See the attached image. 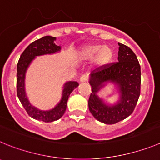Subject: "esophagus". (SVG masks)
I'll use <instances>...</instances> for the list:
<instances>
[{"label":"esophagus","instance_id":"obj_1","mask_svg":"<svg viewBox=\"0 0 160 160\" xmlns=\"http://www.w3.org/2000/svg\"><path fill=\"white\" fill-rule=\"evenodd\" d=\"M80 81L81 83H83V82H87L88 81V77L86 75H83L82 77H80Z\"/></svg>","mask_w":160,"mask_h":160}]
</instances>
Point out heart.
Masks as SVG:
<instances>
[{
  "mask_svg": "<svg viewBox=\"0 0 160 160\" xmlns=\"http://www.w3.org/2000/svg\"><path fill=\"white\" fill-rule=\"evenodd\" d=\"M114 57V50L112 46L100 44H88L81 46L77 52V61L92 60V64L96 69L107 66Z\"/></svg>",
  "mask_w": 160,
  "mask_h": 160,
  "instance_id": "1",
  "label": "heart"
}]
</instances>
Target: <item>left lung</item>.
<instances>
[{
  "label": "left lung",
  "mask_w": 160,
  "mask_h": 160,
  "mask_svg": "<svg viewBox=\"0 0 160 160\" xmlns=\"http://www.w3.org/2000/svg\"><path fill=\"white\" fill-rule=\"evenodd\" d=\"M118 44V62L100 68L89 77L92 86L89 111L97 120L106 124H114L128 117L140 95L141 71L137 57L129 47ZM108 83L116 87L119 95V100L112 105L98 96Z\"/></svg>",
  "instance_id": "1"
}]
</instances>
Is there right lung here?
Listing matches in <instances>:
<instances>
[{
	"instance_id": "add662e5",
	"label": "right lung",
	"mask_w": 160,
	"mask_h": 160,
	"mask_svg": "<svg viewBox=\"0 0 160 160\" xmlns=\"http://www.w3.org/2000/svg\"><path fill=\"white\" fill-rule=\"evenodd\" d=\"M56 37L45 36L37 40L25 48L21 54L17 66V93L23 107L27 113L33 119L49 123L55 121L63 116L67 108V102L70 94L79 86L77 81H68L63 86L62 96L60 102L49 110H41L29 102L25 91V76L27 70L37 57L51 55L60 52L61 46L54 43Z\"/></svg>"
}]
</instances>
